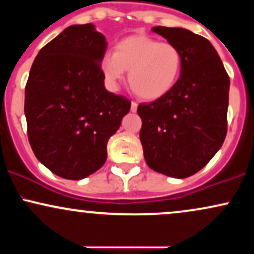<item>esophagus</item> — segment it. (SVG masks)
Masks as SVG:
<instances>
[{
    "label": "esophagus",
    "mask_w": 254,
    "mask_h": 254,
    "mask_svg": "<svg viewBox=\"0 0 254 254\" xmlns=\"http://www.w3.org/2000/svg\"><path fill=\"white\" fill-rule=\"evenodd\" d=\"M137 106H138V104L135 103V101H132V103H131V109H130L131 112H136Z\"/></svg>",
    "instance_id": "34e87169"
}]
</instances>
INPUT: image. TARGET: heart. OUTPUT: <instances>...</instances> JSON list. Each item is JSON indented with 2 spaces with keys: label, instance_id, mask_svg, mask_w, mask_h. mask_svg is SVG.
Wrapping results in <instances>:
<instances>
[{
  "label": "heart",
  "instance_id": "obj_1",
  "mask_svg": "<svg viewBox=\"0 0 254 254\" xmlns=\"http://www.w3.org/2000/svg\"><path fill=\"white\" fill-rule=\"evenodd\" d=\"M103 76L112 89H117L125 70L129 72L131 89L145 100L167 94L182 74V51L172 43L143 34L124 38L115 52H106L100 60Z\"/></svg>",
  "mask_w": 254,
  "mask_h": 254
}]
</instances>
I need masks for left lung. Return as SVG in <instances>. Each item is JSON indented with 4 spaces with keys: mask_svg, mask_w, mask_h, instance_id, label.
I'll list each match as a JSON object with an SVG mask.
<instances>
[{
    "mask_svg": "<svg viewBox=\"0 0 254 254\" xmlns=\"http://www.w3.org/2000/svg\"><path fill=\"white\" fill-rule=\"evenodd\" d=\"M151 30L182 51L183 69L167 94L138 105L139 139L151 170L183 179L202 170L222 147L229 76L204 37L180 27L156 26Z\"/></svg>",
    "mask_w": 254,
    "mask_h": 254,
    "instance_id": "1",
    "label": "left lung"
}]
</instances>
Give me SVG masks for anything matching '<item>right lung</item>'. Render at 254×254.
Segmentation results:
<instances>
[{
    "mask_svg": "<svg viewBox=\"0 0 254 254\" xmlns=\"http://www.w3.org/2000/svg\"><path fill=\"white\" fill-rule=\"evenodd\" d=\"M106 46L94 25H72L32 64L25 88L28 141L37 159L64 179H83L103 167L107 142L130 111V100L105 88Z\"/></svg>",
    "mask_w": 254,
    "mask_h": 254,
    "instance_id": "obj_1",
    "label": "right lung"
}]
</instances>
